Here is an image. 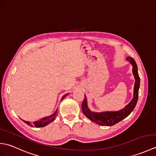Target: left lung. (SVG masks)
Returning <instances> with one entry per match:
<instances>
[{"label":"left lung","mask_w":156,"mask_h":156,"mask_svg":"<svg viewBox=\"0 0 156 156\" xmlns=\"http://www.w3.org/2000/svg\"><path fill=\"white\" fill-rule=\"evenodd\" d=\"M127 60L132 65V72L135 78V84L133 88V97L129 103L125 107L117 111H104L94 112L92 111L88 107L87 97L84 94V101L82 104V111L83 114L90 121H93L99 125L112 126L118 123L131 114L133 111L138 99V92L140 85V78L138 74L137 66L136 62L131 57H127Z\"/></svg>","instance_id":"left-lung-1"}]
</instances>
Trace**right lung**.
I'll list each match as a JSON object with an SVG mask.
<instances>
[{
	"mask_svg": "<svg viewBox=\"0 0 156 156\" xmlns=\"http://www.w3.org/2000/svg\"><path fill=\"white\" fill-rule=\"evenodd\" d=\"M68 94V93L66 94L65 95L63 96L62 99H61V101L63 100V99H64ZM57 113H58V108H57V110H56L54 112V113L51 115L50 116L44 117V118L39 119V120L36 121L34 122H29V121H24V120H22V121L23 122H25L26 124L29 125V126H31V127H45V126L48 125L49 123H50V122H51L53 121L54 120L55 117H56V115H57Z\"/></svg>",
	"mask_w": 156,
	"mask_h": 156,
	"instance_id": "obj_1",
	"label": "right lung"
}]
</instances>
